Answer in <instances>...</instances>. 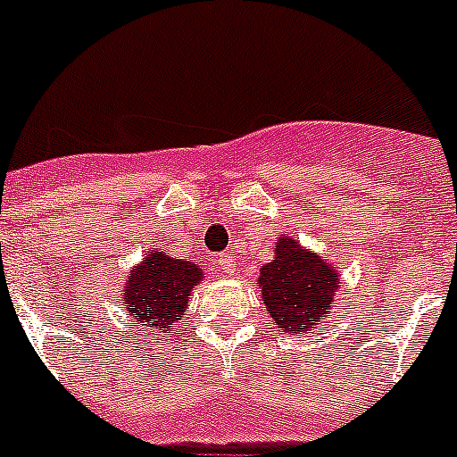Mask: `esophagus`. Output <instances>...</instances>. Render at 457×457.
Masks as SVG:
<instances>
[{"instance_id": "34e87169", "label": "esophagus", "mask_w": 457, "mask_h": 457, "mask_svg": "<svg viewBox=\"0 0 457 457\" xmlns=\"http://www.w3.org/2000/svg\"><path fill=\"white\" fill-rule=\"evenodd\" d=\"M215 261H217V265H220L221 272H226V274L236 272V261H233V256H228V253H220Z\"/></svg>"}]
</instances>
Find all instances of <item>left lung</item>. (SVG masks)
I'll return each mask as SVG.
<instances>
[{"instance_id":"obj_1","label":"left lung","mask_w":457,"mask_h":457,"mask_svg":"<svg viewBox=\"0 0 457 457\" xmlns=\"http://www.w3.org/2000/svg\"><path fill=\"white\" fill-rule=\"evenodd\" d=\"M258 281L263 286V302L278 332L297 337L320 329L338 290V272L290 237L277 242V256L261 268Z\"/></svg>"}]
</instances>
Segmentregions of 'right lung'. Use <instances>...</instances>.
Segmentation results:
<instances>
[{
	"instance_id": "add662e5",
	"label": "right lung",
	"mask_w": 457,
	"mask_h": 457,
	"mask_svg": "<svg viewBox=\"0 0 457 457\" xmlns=\"http://www.w3.org/2000/svg\"><path fill=\"white\" fill-rule=\"evenodd\" d=\"M201 278L199 265L192 261L151 252L120 290L125 316L144 337H153V329L160 332L157 337L173 334L189 306V293Z\"/></svg>"
}]
</instances>
